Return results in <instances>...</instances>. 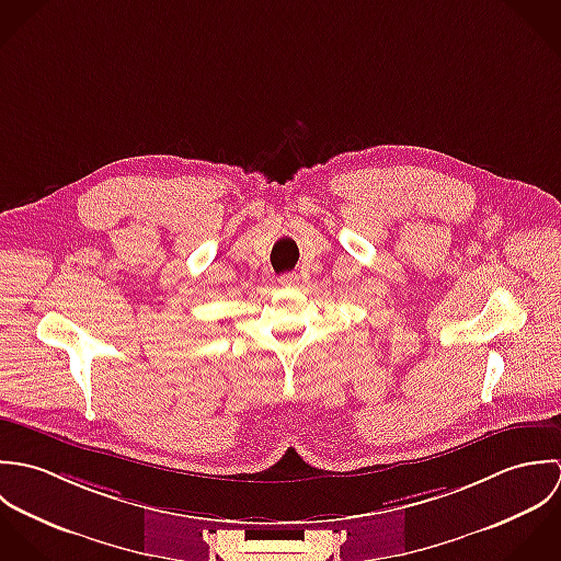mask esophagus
<instances>
[{
	"label": "esophagus",
	"mask_w": 561,
	"mask_h": 561,
	"mask_svg": "<svg viewBox=\"0 0 561 561\" xmlns=\"http://www.w3.org/2000/svg\"><path fill=\"white\" fill-rule=\"evenodd\" d=\"M299 279H301V277H299V273H284V275L279 277V284L290 288V286H297V284H299Z\"/></svg>",
	"instance_id": "obj_1"
}]
</instances>
